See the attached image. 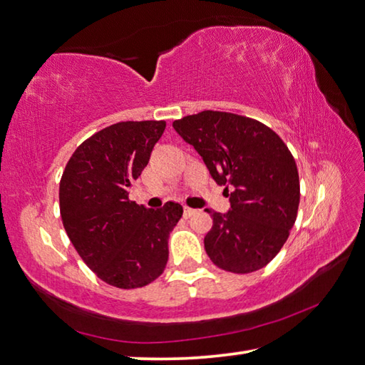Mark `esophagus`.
Instances as JSON below:
<instances>
[{"label": "esophagus", "instance_id": "34e87169", "mask_svg": "<svg viewBox=\"0 0 365 365\" xmlns=\"http://www.w3.org/2000/svg\"><path fill=\"white\" fill-rule=\"evenodd\" d=\"M182 215H184V218H190V216H194V215H195V210H192V208L186 207V208H184Z\"/></svg>", "mask_w": 365, "mask_h": 365}]
</instances>
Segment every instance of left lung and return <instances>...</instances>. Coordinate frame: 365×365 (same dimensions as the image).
<instances>
[{
    "instance_id": "left-lung-1",
    "label": "left lung",
    "mask_w": 365,
    "mask_h": 365,
    "mask_svg": "<svg viewBox=\"0 0 365 365\" xmlns=\"http://www.w3.org/2000/svg\"><path fill=\"white\" fill-rule=\"evenodd\" d=\"M173 128L200 153L215 181L231 187L225 189L231 212H213L203 239L213 264L248 274L271 263L298 213L299 178L289 147L269 126L231 112L203 110Z\"/></svg>"
}]
</instances>
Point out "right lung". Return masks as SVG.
<instances>
[{
    "label": "right lung",
    "instance_id": "1",
    "mask_svg": "<svg viewBox=\"0 0 365 365\" xmlns=\"http://www.w3.org/2000/svg\"><path fill=\"white\" fill-rule=\"evenodd\" d=\"M165 126V120L107 126L76 147L62 173L59 208L68 239L89 269L117 289L162 276L170 232L182 216L179 203L149 210L128 197Z\"/></svg>",
    "mask_w": 365,
    "mask_h": 365
}]
</instances>
